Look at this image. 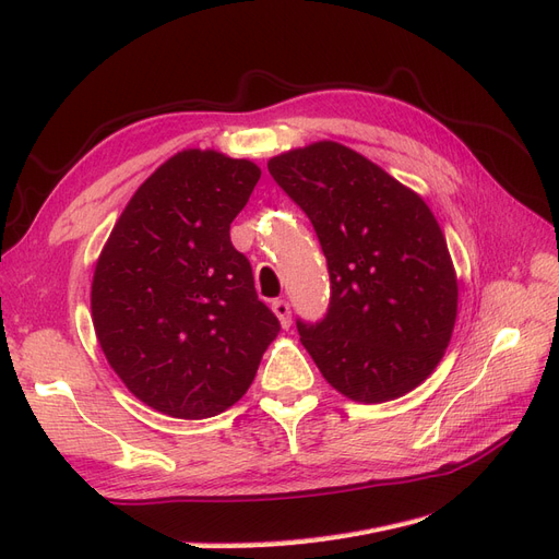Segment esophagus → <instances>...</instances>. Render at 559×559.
<instances>
[{"label": "esophagus", "instance_id": "obj_1", "mask_svg": "<svg viewBox=\"0 0 559 559\" xmlns=\"http://www.w3.org/2000/svg\"><path fill=\"white\" fill-rule=\"evenodd\" d=\"M273 312L277 314L282 329H289L292 326V306H289V300H284V298L273 300Z\"/></svg>", "mask_w": 559, "mask_h": 559}]
</instances>
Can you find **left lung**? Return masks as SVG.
Returning <instances> with one entry per match:
<instances>
[{
    "mask_svg": "<svg viewBox=\"0 0 559 559\" xmlns=\"http://www.w3.org/2000/svg\"><path fill=\"white\" fill-rule=\"evenodd\" d=\"M326 257L329 310L296 321L331 386L359 403L408 394L441 361L456 317L445 235L427 202L335 142L270 158Z\"/></svg>",
    "mask_w": 559,
    "mask_h": 559,
    "instance_id": "1",
    "label": "left lung"
}]
</instances>
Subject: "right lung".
<instances>
[{
	"label": "right lung",
	"mask_w": 559,
	"mask_h": 559,
	"mask_svg": "<svg viewBox=\"0 0 559 559\" xmlns=\"http://www.w3.org/2000/svg\"><path fill=\"white\" fill-rule=\"evenodd\" d=\"M259 179L251 160L181 151L130 198L99 253L91 294L99 347L158 413H224L280 333L230 242L233 218Z\"/></svg>",
	"instance_id": "add662e5"
}]
</instances>
